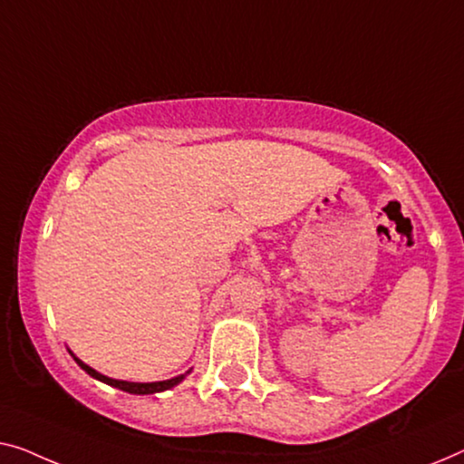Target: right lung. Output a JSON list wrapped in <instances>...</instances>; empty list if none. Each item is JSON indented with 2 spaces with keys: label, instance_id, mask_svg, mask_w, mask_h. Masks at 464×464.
<instances>
[{
  "label": "right lung",
  "instance_id": "obj_1",
  "mask_svg": "<svg viewBox=\"0 0 464 464\" xmlns=\"http://www.w3.org/2000/svg\"><path fill=\"white\" fill-rule=\"evenodd\" d=\"M72 354V352H71ZM74 361H77V364L81 366L82 371L87 372V375H92L93 379H98V382L102 383H108L112 387H119V390L122 392H129V393H137V396H145V393H158V392H164V390H170V387H175L183 382L185 377L189 375L191 371L185 372V375H179V377H172V379H166V382H154V383H135V382H121V379H112V377H106L102 375V372H98L95 369H92V366L85 364L82 361H79L77 356L72 354Z\"/></svg>",
  "mask_w": 464,
  "mask_h": 464
}]
</instances>
